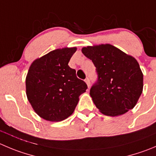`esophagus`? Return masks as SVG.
<instances>
[{
	"label": "esophagus",
	"mask_w": 156,
	"mask_h": 156,
	"mask_svg": "<svg viewBox=\"0 0 156 156\" xmlns=\"http://www.w3.org/2000/svg\"><path fill=\"white\" fill-rule=\"evenodd\" d=\"M85 82L87 83V86H88V87L90 88V78L87 77V78L85 79Z\"/></svg>",
	"instance_id": "1"
}]
</instances>
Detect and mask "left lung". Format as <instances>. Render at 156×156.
Masks as SVG:
<instances>
[{"mask_svg":"<svg viewBox=\"0 0 156 156\" xmlns=\"http://www.w3.org/2000/svg\"><path fill=\"white\" fill-rule=\"evenodd\" d=\"M82 52L96 66L97 80L90 94L99 111L116 116L133 109L143 88V74L136 59L110 44L83 47Z\"/></svg>","mask_w":156,"mask_h":156,"instance_id":"left-lung-1","label":"left lung"}]
</instances>
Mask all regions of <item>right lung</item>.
Listing matches in <instances>:
<instances>
[{
    "label": "right lung",
    "mask_w": 156,
    "mask_h": 156,
    "mask_svg": "<svg viewBox=\"0 0 156 156\" xmlns=\"http://www.w3.org/2000/svg\"><path fill=\"white\" fill-rule=\"evenodd\" d=\"M76 48L57 49L33 62L26 78L27 96L46 120L58 122L73 112L87 85L68 63Z\"/></svg>",
    "instance_id": "right-lung-1"
}]
</instances>
